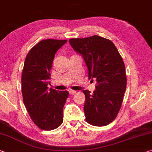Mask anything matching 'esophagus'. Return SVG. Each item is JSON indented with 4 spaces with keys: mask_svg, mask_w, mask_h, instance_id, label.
I'll return each instance as SVG.
<instances>
[{
    "mask_svg": "<svg viewBox=\"0 0 152 152\" xmlns=\"http://www.w3.org/2000/svg\"><path fill=\"white\" fill-rule=\"evenodd\" d=\"M76 94V91H75V90H69V94L70 95H74V94Z\"/></svg>",
    "mask_w": 152,
    "mask_h": 152,
    "instance_id": "1",
    "label": "esophagus"
}]
</instances>
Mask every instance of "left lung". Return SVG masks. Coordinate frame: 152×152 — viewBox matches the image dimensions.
I'll return each mask as SVG.
<instances>
[{
    "mask_svg": "<svg viewBox=\"0 0 152 152\" xmlns=\"http://www.w3.org/2000/svg\"><path fill=\"white\" fill-rule=\"evenodd\" d=\"M69 43L75 52L82 56L88 79L96 81L93 94L83 90L86 122L96 126L109 124L118 115L126 88L122 58L113 42L97 35L71 39Z\"/></svg>",
    "mask_w": 152,
    "mask_h": 152,
    "instance_id": "obj_1",
    "label": "left lung"
}]
</instances>
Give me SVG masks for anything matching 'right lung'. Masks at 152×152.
Returning <instances> with one entry per match:
<instances>
[{
  "instance_id": "add662e5",
  "label": "right lung",
  "mask_w": 152,
  "mask_h": 152,
  "mask_svg": "<svg viewBox=\"0 0 152 152\" xmlns=\"http://www.w3.org/2000/svg\"><path fill=\"white\" fill-rule=\"evenodd\" d=\"M67 40L39 41L26 56L22 75L24 105L33 122L42 130L56 129L63 122V108L68 91L48 88L55 54Z\"/></svg>"
}]
</instances>
